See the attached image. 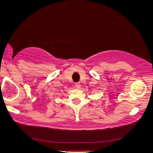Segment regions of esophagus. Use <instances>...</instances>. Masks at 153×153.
I'll list each match as a JSON object with an SVG mask.
<instances>
[{"mask_svg": "<svg viewBox=\"0 0 153 153\" xmlns=\"http://www.w3.org/2000/svg\"><path fill=\"white\" fill-rule=\"evenodd\" d=\"M75 87H76V88H80V86H81L80 82H76L75 84Z\"/></svg>", "mask_w": 153, "mask_h": 153, "instance_id": "obj_1", "label": "esophagus"}]
</instances>
